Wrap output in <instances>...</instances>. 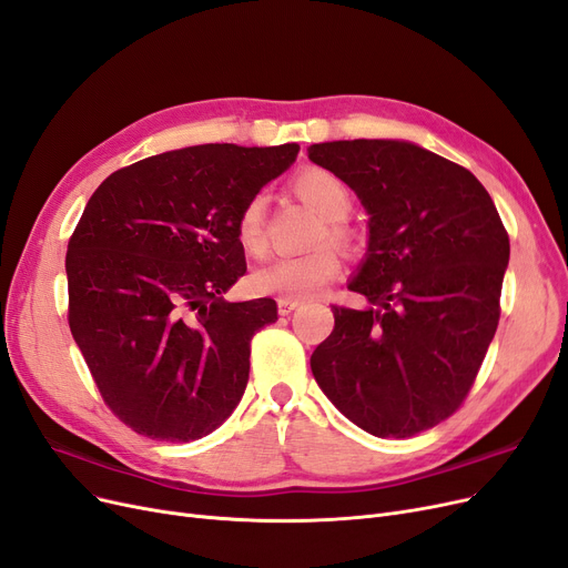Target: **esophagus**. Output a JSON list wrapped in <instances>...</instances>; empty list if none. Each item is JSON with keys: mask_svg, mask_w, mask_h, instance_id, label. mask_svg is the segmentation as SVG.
<instances>
[{"mask_svg": "<svg viewBox=\"0 0 568 568\" xmlns=\"http://www.w3.org/2000/svg\"><path fill=\"white\" fill-rule=\"evenodd\" d=\"M277 307H280V314H282V316H288L293 310H298V307H301V303H298V301H286V298H280V301H277Z\"/></svg>", "mask_w": 568, "mask_h": 568, "instance_id": "obj_1", "label": "esophagus"}]
</instances>
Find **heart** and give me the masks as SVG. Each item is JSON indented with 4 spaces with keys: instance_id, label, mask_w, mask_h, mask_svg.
Listing matches in <instances>:
<instances>
[{
    "instance_id": "1",
    "label": "heart",
    "mask_w": 568,
    "mask_h": 568,
    "mask_svg": "<svg viewBox=\"0 0 568 568\" xmlns=\"http://www.w3.org/2000/svg\"><path fill=\"white\" fill-rule=\"evenodd\" d=\"M293 189L326 219L316 242L349 244L352 229L343 221L352 210V191L337 174L324 168H307L293 179ZM237 240L246 254L265 252V193H256L237 216ZM343 270L337 252L331 244H320L305 254L280 256L248 275V286L261 296L286 301H305L328 286Z\"/></svg>"
}]
</instances>
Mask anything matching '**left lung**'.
<instances>
[{"label":"left lung","instance_id":"1","mask_svg":"<svg viewBox=\"0 0 568 568\" xmlns=\"http://www.w3.org/2000/svg\"><path fill=\"white\" fill-rule=\"evenodd\" d=\"M307 153L371 216L349 282L371 307L333 305L312 375L363 430L410 438L455 415L473 387L501 316L508 233L478 179L417 144L324 142Z\"/></svg>","mask_w":568,"mask_h":568}]
</instances>
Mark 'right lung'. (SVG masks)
Instances as JSON below:
<instances>
[{
    "instance_id": "add662e5",
    "label": "right lung",
    "mask_w": 568,
    "mask_h": 568,
    "mask_svg": "<svg viewBox=\"0 0 568 568\" xmlns=\"http://www.w3.org/2000/svg\"><path fill=\"white\" fill-rule=\"evenodd\" d=\"M301 146L202 144L109 174L67 244L70 328L98 389L138 434L191 443L237 407L270 298L229 303L246 272L237 216Z\"/></svg>"
}]
</instances>
